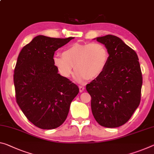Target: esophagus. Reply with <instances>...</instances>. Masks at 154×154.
<instances>
[{"label":"esophagus","mask_w":154,"mask_h":154,"mask_svg":"<svg viewBox=\"0 0 154 154\" xmlns=\"http://www.w3.org/2000/svg\"><path fill=\"white\" fill-rule=\"evenodd\" d=\"M79 92H82L84 90L85 88L84 86H79Z\"/></svg>","instance_id":"esophagus-1"}]
</instances>
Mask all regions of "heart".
Returning a JSON list of instances; mask_svg holds the SVG:
<instances>
[{"label":"heart","instance_id":"obj_1","mask_svg":"<svg viewBox=\"0 0 154 154\" xmlns=\"http://www.w3.org/2000/svg\"><path fill=\"white\" fill-rule=\"evenodd\" d=\"M108 60V50L99 42L74 43L65 48L62 55L53 57V64L62 76L70 77L75 68L76 78L80 81L98 77L106 68Z\"/></svg>","mask_w":154,"mask_h":154}]
</instances>
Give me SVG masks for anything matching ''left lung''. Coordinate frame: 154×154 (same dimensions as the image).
I'll return each mask as SVG.
<instances>
[{
    "label": "left lung",
    "mask_w": 154,
    "mask_h": 154,
    "mask_svg": "<svg viewBox=\"0 0 154 154\" xmlns=\"http://www.w3.org/2000/svg\"><path fill=\"white\" fill-rule=\"evenodd\" d=\"M108 50L106 68L86 85L92 114L99 125L118 128L129 121L140 102L142 72L136 53L121 38H97Z\"/></svg>",
    "instance_id": "left-lung-1"
}]
</instances>
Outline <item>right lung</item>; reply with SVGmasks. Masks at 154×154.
<instances>
[{
    "mask_svg": "<svg viewBox=\"0 0 154 154\" xmlns=\"http://www.w3.org/2000/svg\"><path fill=\"white\" fill-rule=\"evenodd\" d=\"M75 38L38 35L21 50L14 69L16 102L28 120L43 130L65 121L79 88L60 75L53 64L55 51Z\"/></svg>",
    "mask_w": 154,
    "mask_h": 154,
    "instance_id": "add662e5",
    "label": "right lung"
}]
</instances>
